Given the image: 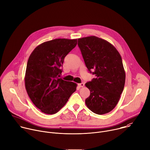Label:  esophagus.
<instances>
[{
	"instance_id": "esophagus-1",
	"label": "esophagus",
	"mask_w": 150,
	"mask_h": 150,
	"mask_svg": "<svg viewBox=\"0 0 150 150\" xmlns=\"http://www.w3.org/2000/svg\"><path fill=\"white\" fill-rule=\"evenodd\" d=\"M78 86H79L80 87H84V84L83 83H79V84H78Z\"/></svg>"
}]
</instances>
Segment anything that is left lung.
Segmentation results:
<instances>
[{"label": "left lung", "mask_w": 150, "mask_h": 150, "mask_svg": "<svg viewBox=\"0 0 150 150\" xmlns=\"http://www.w3.org/2000/svg\"><path fill=\"white\" fill-rule=\"evenodd\" d=\"M78 45L86 67L95 76L85 84L91 92L86 105L95 113H109L118 103L125 86L121 56L113 45L95 36L79 38Z\"/></svg>", "instance_id": "left-lung-1"}]
</instances>
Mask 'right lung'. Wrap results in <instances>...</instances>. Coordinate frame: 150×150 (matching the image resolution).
I'll use <instances>...</instances> for the list:
<instances>
[{"label": "right lung", "instance_id": "right-lung-1", "mask_svg": "<svg viewBox=\"0 0 150 150\" xmlns=\"http://www.w3.org/2000/svg\"><path fill=\"white\" fill-rule=\"evenodd\" d=\"M77 39L58 38L43 42L30 55L25 85L35 106L46 114L58 112L76 91L77 84L58 78L65 57L76 46Z\"/></svg>", "mask_w": 150, "mask_h": 150}]
</instances>
